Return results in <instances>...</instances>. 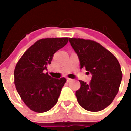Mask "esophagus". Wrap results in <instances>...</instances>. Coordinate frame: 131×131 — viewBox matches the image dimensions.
<instances>
[{
    "label": "esophagus",
    "mask_w": 131,
    "mask_h": 131,
    "mask_svg": "<svg viewBox=\"0 0 131 131\" xmlns=\"http://www.w3.org/2000/svg\"><path fill=\"white\" fill-rule=\"evenodd\" d=\"M72 80V79H70V78H67V82H70V81H71Z\"/></svg>",
    "instance_id": "1"
}]
</instances>
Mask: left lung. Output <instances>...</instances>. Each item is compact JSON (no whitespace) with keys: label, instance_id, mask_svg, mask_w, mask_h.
<instances>
[{"label":"left lung","instance_id":"obj_1","mask_svg":"<svg viewBox=\"0 0 131 131\" xmlns=\"http://www.w3.org/2000/svg\"><path fill=\"white\" fill-rule=\"evenodd\" d=\"M77 54L80 69L92 74L91 82L79 80L80 88L75 92L78 103L90 112H99L109 106L119 91L122 78L121 65L115 56L97 42L69 38Z\"/></svg>","mask_w":131,"mask_h":131}]
</instances>
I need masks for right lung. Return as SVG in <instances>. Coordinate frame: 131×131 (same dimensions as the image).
<instances>
[{
    "mask_svg": "<svg viewBox=\"0 0 131 131\" xmlns=\"http://www.w3.org/2000/svg\"><path fill=\"white\" fill-rule=\"evenodd\" d=\"M68 42V37L37 40L24 52L14 69L16 89L24 103L37 113L47 112L57 103L67 80L44 73L53 55Z\"/></svg>",
    "mask_w": 131,
    "mask_h": 131,
    "instance_id": "add662e5",
    "label": "right lung"
}]
</instances>
